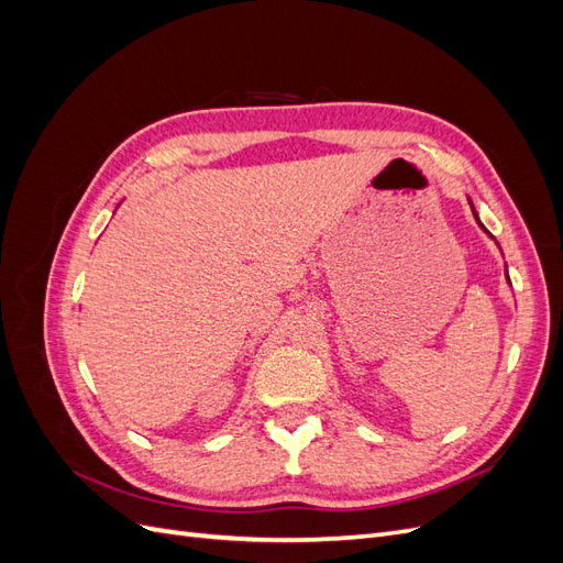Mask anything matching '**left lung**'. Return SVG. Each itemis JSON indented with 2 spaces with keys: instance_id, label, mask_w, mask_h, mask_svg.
<instances>
[{
  "instance_id": "obj_1",
  "label": "left lung",
  "mask_w": 563,
  "mask_h": 563,
  "mask_svg": "<svg viewBox=\"0 0 563 563\" xmlns=\"http://www.w3.org/2000/svg\"><path fill=\"white\" fill-rule=\"evenodd\" d=\"M470 207H472V201H470ZM472 213H474V218H476V223H479V225H482V220H479V216H476V211H474V207H472ZM482 230H484V232H486V234H488V230H486V228H484V225H482ZM507 282H509V277H507Z\"/></svg>"
}]
</instances>
